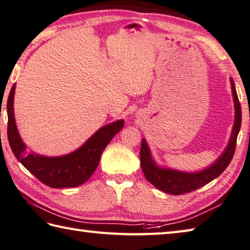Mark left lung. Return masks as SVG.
Listing matches in <instances>:
<instances>
[{
    "instance_id": "obj_1",
    "label": "left lung",
    "mask_w": 250,
    "mask_h": 250,
    "mask_svg": "<svg viewBox=\"0 0 250 250\" xmlns=\"http://www.w3.org/2000/svg\"><path fill=\"white\" fill-rule=\"evenodd\" d=\"M230 85L235 106L234 126L233 129H231L229 144H227L224 151L216 159L215 163L208 166V168L196 172H186L171 168L160 167L152 159L151 152L149 147H148L146 139L143 138L141 147L142 170L144 174H145V178L152 186H155L157 189L173 195L188 193V192L194 191L201 187L208 185V182H211L220 176L227 168V166L229 165L234 156L236 141H237L240 125H242V108H240V103L238 101L237 92H236L233 79H230Z\"/></svg>"
}]
</instances>
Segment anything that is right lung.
Masks as SVG:
<instances>
[{"mask_svg":"<svg viewBox=\"0 0 250 250\" xmlns=\"http://www.w3.org/2000/svg\"><path fill=\"white\" fill-rule=\"evenodd\" d=\"M15 85L12 86L7 99V138L16 159L39 181L50 188L58 189L83 185L95 171L105 147L124 127V120L109 123L101 127L81 147L68 155L47 157L27 152L15 123L13 107Z\"/></svg>","mask_w":250,"mask_h":250,"instance_id":"add662e5","label":"right lung"}]
</instances>
